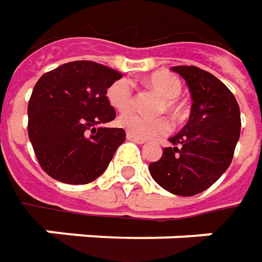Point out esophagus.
<instances>
[{"instance_id":"34e87169","label":"esophagus","mask_w":262,"mask_h":262,"mask_svg":"<svg viewBox=\"0 0 262 262\" xmlns=\"http://www.w3.org/2000/svg\"><path fill=\"white\" fill-rule=\"evenodd\" d=\"M126 138L131 140V141H134V143H138V144H144V143H146L144 138H138V137H136L134 134H131V133H126Z\"/></svg>"}]
</instances>
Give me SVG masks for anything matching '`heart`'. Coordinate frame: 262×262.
<instances>
[{"label":"heart","instance_id":"b5f03b06","mask_svg":"<svg viewBox=\"0 0 262 262\" xmlns=\"http://www.w3.org/2000/svg\"><path fill=\"white\" fill-rule=\"evenodd\" d=\"M148 84L163 96L159 111H167L169 114L181 116L184 112V106L179 102L182 83L176 76L169 71H156L148 77ZM106 97L111 106L124 112L134 105V84L129 78L122 77L115 80L106 90ZM118 124L125 128L126 133H131L138 138H150L155 136H163L170 131V121L166 116L147 118L137 112H125L118 118Z\"/></svg>","mask_w":262,"mask_h":262}]
</instances>
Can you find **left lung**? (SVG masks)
<instances>
[{"label":"left lung","instance_id":"obj_1","mask_svg":"<svg viewBox=\"0 0 262 262\" xmlns=\"http://www.w3.org/2000/svg\"><path fill=\"white\" fill-rule=\"evenodd\" d=\"M172 71L189 87L191 115L148 170L166 191L191 196L210 188L230 166L241 136V111L233 93L208 71L194 66Z\"/></svg>","mask_w":262,"mask_h":262}]
</instances>
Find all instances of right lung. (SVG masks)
Here are the masks:
<instances>
[{"mask_svg": "<svg viewBox=\"0 0 262 262\" xmlns=\"http://www.w3.org/2000/svg\"><path fill=\"white\" fill-rule=\"evenodd\" d=\"M122 74L93 61H73L37 80L27 105V133L51 178L84 185L102 175L125 140L122 128H103L115 109L106 90Z\"/></svg>", "mask_w": 262, "mask_h": 262, "instance_id": "obj_1", "label": "right lung"}]
</instances>
